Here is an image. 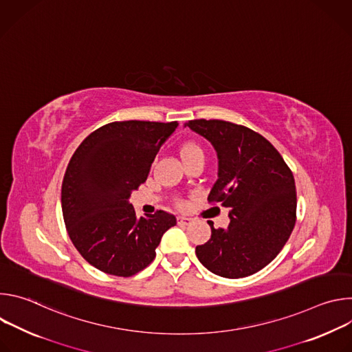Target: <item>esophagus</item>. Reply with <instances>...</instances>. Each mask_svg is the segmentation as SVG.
I'll return each instance as SVG.
<instances>
[{
  "label": "esophagus",
  "mask_w": 352,
  "mask_h": 352,
  "mask_svg": "<svg viewBox=\"0 0 352 352\" xmlns=\"http://www.w3.org/2000/svg\"><path fill=\"white\" fill-rule=\"evenodd\" d=\"M177 221H178V224H182V226H188V224H190V219H188V217H185V216H178V219H177Z\"/></svg>",
  "instance_id": "obj_1"
}]
</instances>
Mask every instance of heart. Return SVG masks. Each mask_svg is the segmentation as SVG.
Listing matches in <instances>:
<instances>
[{
	"label": "heart",
	"mask_w": 352,
	"mask_h": 352,
	"mask_svg": "<svg viewBox=\"0 0 352 352\" xmlns=\"http://www.w3.org/2000/svg\"><path fill=\"white\" fill-rule=\"evenodd\" d=\"M179 155H181V159L184 162V164L192 162V160H196V159H204L205 160V152L202 146H200L199 143L196 142H186L181 146V150H179ZM179 206H182V202H178Z\"/></svg>",
	"instance_id": "obj_1"
}]
</instances>
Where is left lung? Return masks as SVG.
Returning <instances> with one entry per match:
<instances>
[{
  "label": "left lung",
  "mask_w": 352,
  "mask_h": 352,
  "mask_svg": "<svg viewBox=\"0 0 352 352\" xmlns=\"http://www.w3.org/2000/svg\"><path fill=\"white\" fill-rule=\"evenodd\" d=\"M217 152L219 178L208 200L230 208V224L212 228L196 256L212 273L241 278L267 266L288 241L296 219L291 170L276 147L258 132L221 120L185 124Z\"/></svg>",
  "instance_id": "1"
}]
</instances>
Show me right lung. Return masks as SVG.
Listing matches in <instances>:
<instances>
[{
	"mask_svg": "<svg viewBox=\"0 0 352 352\" xmlns=\"http://www.w3.org/2000/svg\"><path fill=\"white\" fill-rule=\"evenodd\" d=\"M177 126V121L110 122L75 150L61 188L63 216L78 252L96 269L118 277L139 273L177 224L164 210L138 219L129 204Z\"/></svg>",
	"mask_w": 352,
	"mask_h": 352,
	"instance_id": "right-lung-1",
	"label": "right lung"
}]
</instances>
